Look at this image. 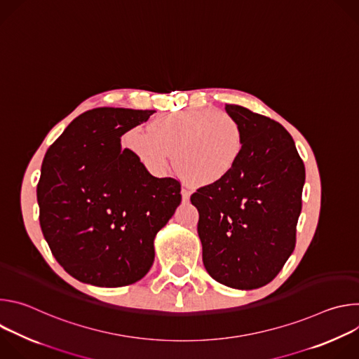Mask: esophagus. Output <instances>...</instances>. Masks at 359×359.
Wrapping results in <instances>:
<instances>
[{
    "label": "esophagus",
    "instance_id": "34e87169",
    "mask_svg": "<svg viewBox=\"0 0 359 359\" xmlns=\"http://www.w3.org/2000/svg\"><path fill=\"white\" fill-rule=\"evenodd\" d=\"M180 193H182V198H183V201H187V200H189V197H190V191H189V189L182 187Z\"/></svg>",
    "mask_w": 359,
    "mask_h": 359
}]
</instances>
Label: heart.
<instances>
[{"label":"heart","mask_w":359,"mask_h":359,"mask_svg":"<svg viewBox=\"0 0 359 359\" xmlns=\"http://www.w3.org/2000/svg\"><path fill=\"white\" fill-rule=\"evenodd\" d=\"M128 146L153 175L168 172L175 151L177 170L198 186L226 179L244 150L241 125L215 109H187L153 121L149 132L133 129Z\"/></svg>","instance_id":"obj_1"}]
</instances>
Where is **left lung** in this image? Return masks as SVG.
I'll return each mask as SVG.
<instances>
[{
    "mask_svg": "<svg viewBox=\"0 0 359 359\" xmlns=\"http://www.w3.org/2000/svg\"><path fill=\"white\" fill-rule=\"evenodd\" d=\"M226 112L243 128V155L226 179L198 187L190 200L208 273L252 290L269 284L294 251L305 168L283 125L240 105Z\"/></svg>",
    "mask_w": 359,
    "mask_h": 359,
    "instance_id": "left-lung-1",
    "label": "left lung"
}]
</instances>
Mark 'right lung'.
I'll return each instance as SVG.
<instances>
[{
	"label": "right lung",
	"instance_id": "add662e5",
	"mask_svg": "<svg viewBox=\"0 0 359 359\" xmlns=\"http://www.w3.org/2000/svg\"><path fill=\"white\" fill-rule=\"evenodd\" d=\"M156 111L96 108L49 146L36 186L39 224L74 278L123 287L155 260L158 231L182 201L180 182L151 176L121 136Z\"/></svg>",
	"mask_w": 359,
	"mask_h": 359
}]
</instances>
